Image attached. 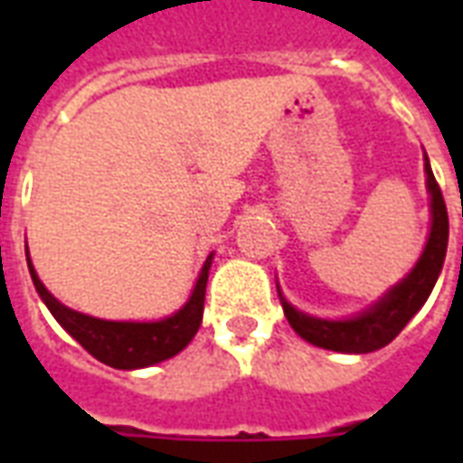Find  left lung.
Returning a JSON list of instances; mask_svg holds the SVG:
<instances>
[{
    "label": "left lung",
    "mask_w": 463,
    "mask_h": 463,
    "mask_svg": "<svg viewBox=\"0 0 463 463\" xmlns=\"http://www.w3.org/2000/svg\"><path fill=\"white\" fill-rule=\"evenodd\" d=\"M424 171H427V185L431 193V232H429L427 248L421 252L417 268L409 272L397 288H392L374 307L362 312L354 320H317L310 315H302L290 302L282 300L285 317L302 340L317 345V347L335 349V352L367 354V352L389 345L407 327V322L421 310V305L434 290V282H437L444 258H447L449 242L447 203H444L441 188L431 173L429 158H424Z\"/></svg>",
    "instance_id": "left-lung-1"
}]
</instances>
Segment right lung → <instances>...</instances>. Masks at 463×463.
Wrapping results in <instances>:
<instances>
[{"label":"right lung","instance_id":"1","mask_svg":"<svg viewBox=\"0 0 463 463\" xmlns=\"http://www.w3.org/2000/svg\"><path fill=\"white\" fill-rule=\"evenodd\" d=\"M211 260L213 255H208V260H205L201 270V278L195 282L191 300L185 302L173 317H165L161 322H109L69 310L36 278L32 260H29V272H32L36 292L42 295V300L46 302V307L52 310L56 322L89 354H94L99 362H104L109 367L141 369L151 367V364L163 362V359L175 357L195 337V332H198L203 322V302H205V285H208Z\"/></svg>","mask_w":463,"mask_h":463}]
</instances>
